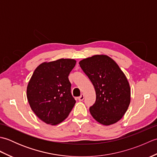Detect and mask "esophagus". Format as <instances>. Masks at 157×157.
Masks as SVG:
<instances>
[{
    "label": "esophagus",
    "instance_id": "obj_1",
    "mask_svg": "<svg viewBox=\"0 0 157 157\" xmlns=\"http://www.w3.org/2000/svg\"><path fill=\"white\" fill-rule=\"evenodd\" d=\"M84 99V95L83 94H82L78 97V100H79V101H82Z\"/></svg>",
    "mask_w": 157,
    "mask_h": 157
}]
</instances>
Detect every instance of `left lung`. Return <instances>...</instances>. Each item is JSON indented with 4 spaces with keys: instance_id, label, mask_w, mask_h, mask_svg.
Wrapping results in <instances>:
<instances>
[{
    "instance_id": "left-lung-1",
    "label": "left lung",
    "mask_w": 157,
    "mask_h": 157,
    "mask_svg": "<svg viewBox=\"0 0 157 157\" xmlns=\"http://www.w3.org/2000/svg\"><path fill=\"white\" fill-rule=\"evenodd\" d=\"M96 92L90 112L105 125L113 124L124 115L130 103V87L118 65L106 55H94L79 63Z\"/></svg>"
}]
</instances>
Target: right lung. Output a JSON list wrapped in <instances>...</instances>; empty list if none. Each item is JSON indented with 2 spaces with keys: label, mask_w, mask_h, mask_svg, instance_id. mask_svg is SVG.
Listing matches in <instances>:
<instances>
[{
  "label": "right lung",
  "mask_w": 157,
  "mask_h": 157,
  "mask_svg": "<svg viewBox=\"0 0 157 157\" xmlns=\"http://www.w3.org/2000/svg\"><path fill=\"white\" fill-rule=\"evenodd\" d=\"M74 59H61L43 63L33 73L27 88V98L36 116L47 124L65 120L75 104L68 76L75 65Z\"/></svg>",
  "instance_id": "1"
}]
</instances>
